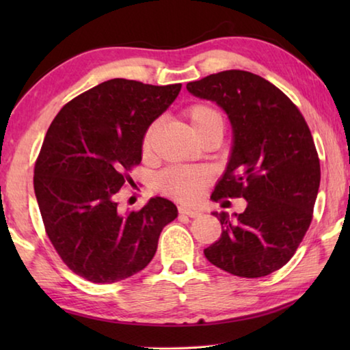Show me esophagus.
I'll use <instances>...</instances> for the list:
<instances>
[{
    "mask_svg": "<svg viewBox=\"0 0 350 350\" xmlns=\"http://www.w3.org/2000/svg\"><path fill=\"white\" fill-rule=\"evenodd\" d=\"M179 213L183 216H189V217H199L200 216V211L187 208V206H179Z\"/></svg>",
    "mask_w": 350,
    "mask_h": 350,
    "instance_id": "esophagus-1",
    "label": "esophagus"
}]
</instances>
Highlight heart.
<instances>
[{"label":"heart","instance_id":"heart-1","mask_svg":"<svg viewBox=\"0 0 350 350\" xmlns=\"http://www.w3.org/2000/svg\"><path fill=\"white\" fill-rule=\"evenodd\" d=\"M187 117L196 137L199 134L210 129L224 131V116L215 106L208 103H194L187 109ZM156 134V123L146 129L144 137V152L151 151L152 139ZM159 188L171 196L182 200V202H193L196 200L205 187V174L198 168L191 167H170L159 176Z\"/></svg>","mask_w":350,"mask_h":350}]
</instances>
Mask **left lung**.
Here are the masks:
<instances>
[{
    "label": "left lung",
    "mask_w": 350,
    "mask_h": 350,
    "mask_svg": "<svg viewBox=\"0 0 350 350\" xmlns=\"http://www.w3.org/2000/svg\"><path fill=\"white\" fill-rule=\"evenodd\" d=\"M187 90L216 102L233 128L232 156L211 199L247 200L234 217L213 213L222 233L205 258L236 276L273 273L293 256L313 217L321 170L310 129L286 94L247 70L211 74Z\"/></svg>",
    "instance_id": "obj_1"
}]
</instances>
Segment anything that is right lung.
Instances as JSON below:
<instances>
[{"label": "right lung", "mask_w": 350, "mask_h": 350, "mask_svg": "<svg viewBox=\"0 0 350 350\" xmlns=\"http://www.w3.org/2000/svg\"><path fill=\"white\" fill-rule=\"evenodd\" d=\"M180 88L103 81L64 105L47 129L35 162V196L58 256L88 281L139 273L156 254L162 228L177 217V206L163 198L120 215L116 194L142 162L146 129Z\"/></svg>", "instance_id": "1"}]
</instances>
